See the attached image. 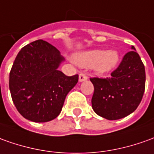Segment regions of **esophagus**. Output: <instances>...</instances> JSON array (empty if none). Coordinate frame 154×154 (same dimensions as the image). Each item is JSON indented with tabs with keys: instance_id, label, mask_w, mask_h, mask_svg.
<instances>
[{
	"instance_id": "1",
	"label": "esophagus",
	"mask_w": 154,
	"mask_h": 154,
	"mask_svg": "<svg viewBox=\"0 0 154 154\" xmlns=\"http://www.w3.org/2000/svg\"><path fill=\"white\" fill-rule=\"evenodd\" d=\"M88 79V77L86 76V75H85L83 73H80L79 75V82H82V81H85Z\"/></svg>"
}]
</instances>
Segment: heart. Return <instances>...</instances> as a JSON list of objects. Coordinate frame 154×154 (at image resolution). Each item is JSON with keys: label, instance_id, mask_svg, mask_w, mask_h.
I'll use <instances>...</instances> for the list:
<instances>
[{"label": "heart", "instance_id": "b5f03b06", "mask_svg": "<svg viewBox=\"0 0 154 154\" xmlns=\"http://www.w3.org/2000/svg\"><path fill=\"white\" fill-rule=\"evenodd\" d=\"M119 61L116 51L91 50L84 52L75 57V62L81 67H95L99 73H107L113 69Z\"/></svg>", "mask_w": 154, "mask_h": 154}]
</instances>
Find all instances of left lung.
<instances>
[{
    "label": "left lung",
    "instance_id": "left-lung-1",
    "mask_svg": "<svg viewBox=\"0 0 154 154\" xmlns=\"http://www.w3.org/2000/svg\"><path fill=\"white\" fill-rule=\"evenodd\" d=\"M124 55L119 66L106 78L93 77L91 103L97 115L118 120L130 115L139 106L145 91V67L135 48Z\"/></svg>",
    "mask_w": 154,
    "mask_h": 154
}]
</instances>
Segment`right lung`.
Wrapping results in <instances>:
<instances>
[{
  "label": "right lung",
  "instance_id": "right-lung-1",
  "mask_svg": "<svg viewBox=\"0 0 154 154\" xmlns=\"http://www.w3.org/2000/svg\"><path fill=\"white\" fill-rule=\"evenodd\" d=\"M63 60L59 51L42 39L24 46L10 71L9 88L21 115L34 122L54 120L62 110L67 94L79 75L67 76L58 70Z\"/></svg>",
  "mask_w": 154,
  "mask_h": 154
}]
</instances>
